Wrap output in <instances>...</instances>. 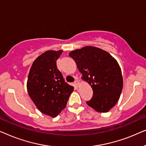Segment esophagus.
I'll return each mask as SVG.
<instances>
[{
    "label": "esophagus",
    "instance_id": "esophagus-1",
    "mask_svg": "<svg viewBox=\"0 0 146 146\" xmlns=\"http://www.w3.org/2000/svg\"><path fill=\"white\" fill-rule=\"evenodd\" d=\"M74 84H75L76 86H79L80 84V82L79 80H75Z\"/></svg>",
    "mask_w": 146,
    "mask_h": 146
}]
</instances>
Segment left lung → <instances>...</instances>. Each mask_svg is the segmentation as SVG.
<instances>
[{
  "label": "left lung",
  "mask_w": 146,
  "mask_h": 146,
  "mask_svg": "<svg viewBox=\"0 0 146 146\" xmlns=\"http://www.w3.org/2000/svg\"><path fill=\"white\" fill-rule=\"evenodd\" d=\"M69 56L82 74L81 78L92 88L93 97L87 104L98 112L109 111L118 101L123 88L121 70L116 60L108 52L92 46L72 50Z\"/></svg>",
  "instance_id": "obj_1"
}]
</instances>
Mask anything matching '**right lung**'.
<instances>
[{"label": "right lung", "instance_id": "obj_1", "mask_svg": "<svg viewBox=\"0 0 146 146\" xmlns=\"http://www.w3.org/2000/svg\"><path fill=\"white\" fill-rule=\"evenodd\" d=\"M62 50H47L38 56L30 69L27 91L42 113L56 117L66 106L74 87L65 82L57 68L56 60Z\"/></svg>", "mask_w": 146, "mask_h": 146}]
</instances>
